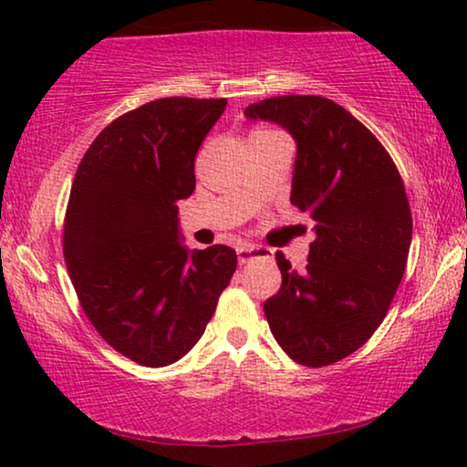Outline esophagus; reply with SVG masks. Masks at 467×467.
Returning a JSON list of instances; mask_svg holds the SVG:
<instances>
[{
    "instance_id": "34e87169",
    "label": "esophagus",
    "mask_w": 467,
    "mask_h": 467,
    "mask_svg": "<svg viewBox=\"0 0 467 467\" xmlns=\"http://www.w3.org/2000/svg\"><path fill=\"white\" fill-rule=\"evenodd\" d=\"M267 251L261 246H253V244H242L238 246V261L240 264H248V261L257 259V257H265Z\"/></svg>"
}]
</instances>
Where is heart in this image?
<instances>
[{
  "instance_id": "b5f03b06",
  "label": "heart",
  "mask_w": 467,
  "mask_h": 467,
  "mask_svg": "<svg viewBox=\"0 0 467 467\" xmlns=\"http://www.w3.org/2000/svg\"><path fill=\"white\" fill-rule=\"evenodd\" d=\"M259 133H270V130H254L251 136H259Z\"/></svg>"
}]
</instances>
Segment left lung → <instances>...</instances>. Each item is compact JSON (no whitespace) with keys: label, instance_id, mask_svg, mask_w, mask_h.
Returning a JSON list of instances; mask_svg holds the SVG:
<instances>
[{"label":"left lung","instance_id":"8db88e82","mask_svg":"<svg viewBox=\"0 0 467 467\" xmlns=\"http://www.w3.org/2000/svg\"><path fill=\"white\" fill-rule=\"evenodd\" d=\"M244 114L296 138L291 203L315 221L304 270L276 253L283 285L264 304L265 318L293 361L331 366L372 337L406 272L412 214L404 181L379 138L327 98H270Z\"/></svg>","mask_w":467,"mask_h":467}]
</instances>
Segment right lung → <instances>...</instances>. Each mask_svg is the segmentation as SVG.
Here are the masks:
<instances>
[{
  "instance_id": "add662e5",
  "label": "right lung",
  "mask_w": 467,
  "mask_h": 467,
  "mask_svg": "<svg viewBox=\"0 0 467 467\" xmlns=\"http://www.w3.org/2000/svg\"><path fill=\"white\" fill-rule=\"evenodd\" d=\"M227 99L163 98L114 119L76 170L63 257L85 315L127 359H182L216 310L238 254L189 253L178 206L195 189V155Z\"/></svg>"
}]
</instances>
